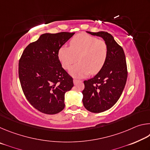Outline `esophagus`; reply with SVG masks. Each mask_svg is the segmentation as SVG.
Here are the masks:
<instances>
[{"mask_svg": "<svg viewBox=\"0 0 150 150\" xmlns=\"http://www.w3.org/2000/svg\"><path fill=\"white\" fill-rule=\"evenodd\" d=\"M78 82H81V81H80V80H77V79H73V83H74V84H75V85L77 84V83Z\"/></svg>", "mask_w": 150, "mask_h": 150, "instance_id": "obj_1", "label": "esophagus"}]
</instances>
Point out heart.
Returning <instances> with one entry per match:
<instances>
[{
  "label": "heart",
  "instance_id": "1",
  "mask_svg": "<svg viewBox=\"0 0 150 150\" xmlns=\"http://www.w3.org/2000/svg\"><path fill=\"white\" fill-rule=\"evenodd\" d=\"M69 47L62 45L57 56L65 69H68L77 61L79 63L71 68L70 74L75 77H84L91 73L96 74L102 69L108 56V47L105 41L85 33L75 35Z\"/></svg>",
  "mask_w": 150,
  "mask_h": 150
}]
</instances>
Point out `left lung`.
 <instances>
[{
    "mask_svg": "<svg viewBox=\"0 0 150 150\" xmlns=\"http://www.w3.org/2000/svg\"><path fill=\"white\" fill-rule=\"evenodd\" d=\"M101 37L108 47V56L99 72L93 78L84 81L83 103L87 110L94 113L107 110L115 105L125 87L128 71L124 50L106 32H91Z\"/></svg>",
    "mask_w": 150,
    "mask_h": 150,
    "instance_id": "left-lung-1",
    "label": "left lung"
}]
</instances>
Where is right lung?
<instances>
[{
  "mask_svg": "<svg viewBox=\"0 0 150 150\" xmlns=\"http://www.w3.org/2000/svg\"><path fill=\"white\" fill-rule=\"evenodd\" d=\"M75 33H46L25 48L18 75L25 96L42 113L55 115L65 108V94L73 87V78L61 64L57 52Z\"/></svg>",
  "mask_w": 150,
  "mask_h": 150,
  "instance_id": "obj_1",
  "label": "right lung"
}]
</instances>
